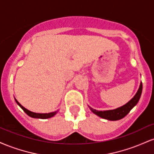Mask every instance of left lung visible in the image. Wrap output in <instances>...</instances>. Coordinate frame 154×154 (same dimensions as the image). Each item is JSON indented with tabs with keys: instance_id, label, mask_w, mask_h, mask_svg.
<instances>
[{
	"instance_id": "8db88e82",
	"label": "left lung",
	"mask_w": 154,
	"mask_h": 154,
	"mask_svg": "<svg viewBox=\"0 0 154 154\" xmlns=\"http://www.w3.org/2000/svg\"><path fill=\"white\" fill-rule=\"evenodd\" d=\"M142 90L143 85L142 82H140L138 90H137L136 94L134 95L133 98L130 101H128L126 104H125V105L122 106L119 108H116L115 109H111V110L106 111H98L93 109L91 106H89V108L93 114H96L97 116H100V117L103 118V119L110 120V121L119 120L125 117L131 111L132 108L135 106L136 104L138 103L140 98L141 93H142Z\"/></svg>"
}]
</instances>
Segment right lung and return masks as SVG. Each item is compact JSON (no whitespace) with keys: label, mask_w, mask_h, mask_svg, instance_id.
<instances>
[{"label":"right lung","mask_w":154,"mask_h":154,"mask_svg":"<svg viewBox=\"0 0 154 154\" xmlns=\"http://www.w3.org/2000/svg\"><path fill=\"white\" fill-rule=\"evenodd\" d=\"M14 99H15V101L17 102V103L18 104L19 106L21 107V109H22V110L24 111V112H25L28 116H30V117L35 118V119H48V118L53 117V116L56 115V114L58 113V111H59L57 110V111H54V112L45 113V114H40V113L32 112V111L28 110V109H26V108H24V106H23L21 105V104L18 102V100L16 99L15 98H14Z\"/></svg>","instance_id":"1"}]
</instances>
